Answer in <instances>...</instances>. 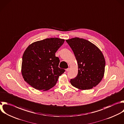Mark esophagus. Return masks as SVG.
Masks as SVG:
<instances>
[{
  "mask_svg": "<svg viewBox=\"0 0 124 124\" xmlns=\"http://www.w3.org/2000/svg\"><path fill=\"white\" fill-rule=\"evenodd\" d=\"M69 70H70V68H68V69H66V71H68Z\"/></svg>",
  "mask_w": 124,
  "mask_h": 124,
  "instance_id": "34e87169",
  "label": "esophagus"
}]
</instances>
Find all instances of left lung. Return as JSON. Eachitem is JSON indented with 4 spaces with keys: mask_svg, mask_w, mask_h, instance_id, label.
<instances>
[{
    "mask_svg": "<svg viewBox=\"0 0 124 124\" xmlns=\"http://www.w3.org/2000/svg\"><path fill=\"white\" fill-rule=\"evenodd\" d=\"M66 42L77 61V75L70 80L73 87L86 90L96 86L105 72V60L102 52L95 45L83 38L74 37Z\"/></svg>",
    "mask_w": 124,
    "mask_h": 124,
    "instance_id": "obj_1",
    "label": "left lung"
}]
</instances>
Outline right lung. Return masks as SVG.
Masks as SVG:
<instances>
[{"label":"right lung","instance_id":"right-lung-1","mask_svg":"<svg viewBox=\"0 0 124 124\" xmlns=\"http://www.w3.org/2000/svg\"><path fill=\"white\" fill-rule=\"evenodd\" d=\"M64 39L46 38L30 45L22 56L21 72L24 80L33 88L47 91L57 83L65 70L58 67L60 62L55 53Z\"/></svg>","mask_w":124,"mask_h":124}]
</instances>
